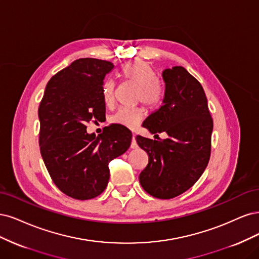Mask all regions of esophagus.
<instances>
[{
	"mask_svg": "<svg viewBox=\"0 0 259 259\" xmlns=\"http://www.w3.org/2000/svg\"><path fill=\"white\" fill-rule=\"evenodd\" d=\"M131 148H137L138 147V143L136 141V135L132 136V141H131V145H130Z\"/></svg>",
	"mask_w": 259,
	"mask_h": 259,
	"instance_id": "esophagus-1",
	"label": "esophagus"
}]
</instances>
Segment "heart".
<instances>
[{"label":"heart","instance_id":"obj_1","mask_svg":"<svg viewBox=\"0 0 259 259\" xmlns=\"http://www.w3.org/2000/svg\"><path fill=\"white\" fill-rule=\"evenodd\" d=\"M120 76L138 86L137 100L148 107H155L161 102L162 89L158 84L153 66L143 61L136 60L124 63L120 69ZM101 96L104 104L110 106L115 101V82L106 78L101 85ZM143 118V111L139 107H122L116 111L111 117L112 123L133 129Z\"/></svg>","mask_w":259,"mask_h":259}]
</instances>
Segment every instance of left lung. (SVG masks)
<instances>
[{
  "label": "left lung",
  "mask_w": 259,
  "mask_h": 259,
  "mask_svg": "<svg viewBox=\"0 0 259 259\" xmlns=\"http://www.w3.org/2000/svg\"><path fill=\"white\" fill-rule=\"evenodd\" d=\"M162 105L149 115L143 127L166 132L159 141L137 136L138 145L147 153L146 168L140 183L147 194L159 199L177 197L201 177L211 156L213 119L201 84L183 66L162 72Z\"/></svg>",
  "instance_id": "8db88e82"
}]
</instances>
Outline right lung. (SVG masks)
Listing matches in <instances>:
<instances>
[{"instance_id": "right-lung-1", "label": "right lung", "mask_w": 259, "mask_h": 259, "mask_svg": "<svg viewBox=\"0 0 259 259\" xmlns=\"http://www.w3.org/2000/svg\"><path fill=\"white\" fill-rule=\"evenodd\" d=\"M112 62L80 58L49 79L38 107L39 149L47 171L63 194L77 200L101 195L108 163L130 147L129 129L111 124L96 138L87 123L105 118L101 85Z\"/></svg>"}]
</instances>
